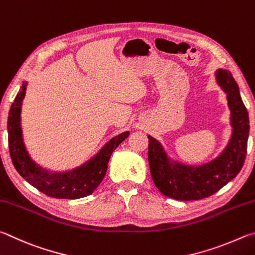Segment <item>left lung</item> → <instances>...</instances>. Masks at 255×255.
Segmentation results:
<instances>
[{
	"label": "left lung",
	"mask_w": 255,
	"mask_h": 255,
	"mask_svg": "<svg viewBox=\"0 0 255 255\" xmlns=\"http://www.w3.org/2000/svg\"><path fill=\"white\" fill-rule=\"evenodd\" d=\"M216 83L226 94L231 111L232 135L218 157L199 166L181 163L169 157L160 141L148 135V160L154 185L177 200H198L215 194L238 176L243 167L250 133L249 113L241 98L239 85L229 70L218 69Z\"/></svg>",
	"instance_id": "8db88e82"
}]
</instances>
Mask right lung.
Returning <instances> with one entry per match:
<instances>
[{"mask_svg":"<svg viewBox=\"0 0 255 255\" xmlns=\"http://www.w3.org/2000/svg\"><path fill=\"white\" fill-rule=\"evenodd\" d=\"M26 85V82L22 84L21 91L15 96L7 118L8 150L13 166L30 185L49 197L78 199L92 195L104 179L107 164L113 151L130 135V132H123L112 137L94 157L79 167L62 172L49 171L31 159L23 142L21 109Z\"/></svg>","mask_w":255,"mask_h":255,"instance_id":"add662e5","label":"right lung"}]
</instances>
